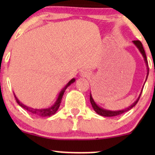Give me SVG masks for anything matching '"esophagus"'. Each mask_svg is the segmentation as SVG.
<instances>
[{
  "instance_id": "esophagus-1",
  "label": "esophagus",
  "mask_w": 155,
  "mask_h": 155,
  "mask_svg": "<svg viewBox=\"0 0 155 155\" xmlns=\"http://www.w3.org/2000/svg\"><path fill=\"white\" fill-rule=\"evenodd\" d=\"M81 76H84V77H87L89 76V73L87 71H82L81 72Z\"/></svg>"
}]
</instances>
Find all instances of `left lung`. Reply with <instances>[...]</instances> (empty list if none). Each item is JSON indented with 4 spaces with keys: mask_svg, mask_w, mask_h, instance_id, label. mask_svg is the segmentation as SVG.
I'll return each instance as SVG.
<instances>
[{
    "mask_svg": "<svg viewBox=\"0 0 155 155\" xmlns=\"http://www.w3.org/2000/svg\"><path fill=\"white\" fill-rule=\"evenodd\" d=\"M133 43L136 46V47L138 48V50H139L140 52L141 53L142 56H143V58H144V61L146 63V65H147V78H146V81H147V77H148V75H149V67H148V62H147V55H146L144 49H143V45H142L141 42H140V41H138V40L133 41ZM142 91H143V90H141V92H140L139 97H138V99H137V100L135 101V102L133 103L132 105H131V106H130L129 107L125 108V109L120 110V111H109V110H106V109H104V108H101L100 106H98L97 104H95V102L94 101L93 98H92L91 94H90V103H91L92 106V108H93V109L95 110V111L96 112V113L98 114L99 115H101V116H103V117L118 116V115L122 114L124 113V112L129 111V110H130L131 108H132L133 107H134V106H136L137 103H138V100H139L140 95H141V93H142Z\"/></svg>",
    "mask_w": 155,
    "mask_h": 155,
    "instance_id": "1",
    "label": "left lung"
}]
</instances>
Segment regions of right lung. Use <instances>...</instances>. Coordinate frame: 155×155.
<instances>
[{"label":"right lung","mask_w":155,"mask_h":155,"mask_svg":"<svg viewBox=\"0 0 155 155\" xmlns=\"http://www.w3.org/2000/svg\"><path fill=\"white\" fill-rule=\"evenodd\" d=\"M74 81H75V79H72L66 85H65V87H64L63 90L60 91L59 95H58V99H57L56 102L54 103V104L52 106H51V107H49L48 108H41V109H38V108H31V107H29V106H25V105L22 104V103H21L20 101L17 99V97H16L15 95V97L16 101H17V104H18L19 106H21V107L25 108V109L27 110L28 111L31 112V113L33 114V115H35V116H38V117H50L52 114H54L57 112V111H58V109L59 108L60 106V103H61L62 98H63V96L64 95V92H65V90H66V88L70 86V85L71 84L74 83Z\"/></svg>","instance_id":"1"}]
</instances>
